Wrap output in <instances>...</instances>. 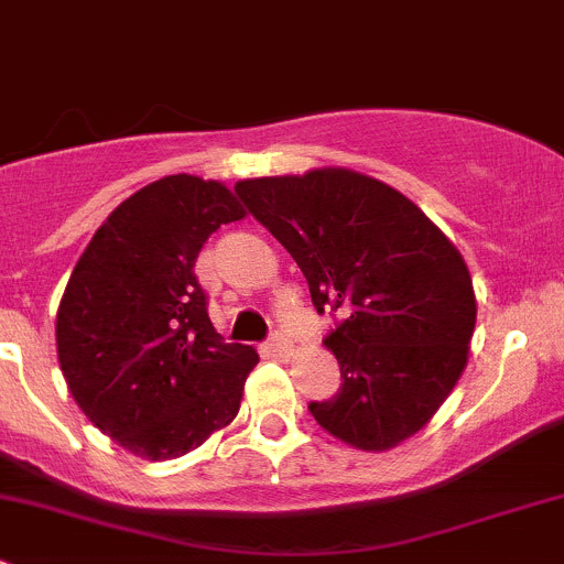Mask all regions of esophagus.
<instances>
[{"label": "esophagus", "instance_id": "1", "mask_svg": "<svg viewBox=\"0 0 564 564\" xmlns=\"http://www.w3.org/2000/svg\"><path fill=\"white\" fill-rule=\"evenodd\" d=\"M267 349H270L275 357H281V360H286V357L294 355V344L292 340L283 338V335H272L270 344H267Z\"/></svg>", "mask_w": 564, "mask_h": 564}]
</instances>
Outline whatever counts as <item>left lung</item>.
<instances>
[{
  "label": "left lung",
  "instance_id": "8db88e82",
  "mask_svg": "<svg viewBox=\"0 0 564 564\" xmlns=\"http://www.w3.org/2000/svg\"><path fill=\"white\" fill-rule=\"evenodd\" d=\"M235 191L297 261L318 314L344 308L324 338L340 388L311 403L316 423L368 453L423 431L458 384L475 333L458 248L412 198L351 169L256 176Z\"/></svg>",
  "mask_w": 564,
  "mask_h": 564
}]
</instances>
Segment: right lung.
<instances>
[{
  "instance_id": "obj_1",
  "label": "right lung",
  "mask_w": 564,
  "mask_h": 564,
  "mask_svg": "<svg viewBox=\"0 0 564 564\" xmlns=\"http://www.w3.org/2000/svg\"><path fill=\"white\" fill-rule=\"evenodd\" d=\"M242 218L224 182L163 176L124 198L73 267L59 368L95 429L133 456H185L240 412L259 355L220 340L193 267L213 231Z\"/></svg>"
}]
</instances>
